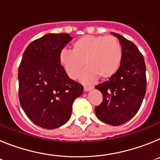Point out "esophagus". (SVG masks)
I'll use <instances>...</instances> for the list:
<instances>
[{
	"mask_svg": "<svg viewBox=\"0 0 160 160\" xmlns=\"http://www.w3.org/2000/svg\"><path fill=\"white\" fill-rule=\"evenodd\" d=\"M93 88V87L92 86H88V85H86L84 86V90L85 92H88V91H90V90H92Z\"/></svg>",
	"mask_w": 160,
	"mask_h": 160,
	"instance_id": "obj_1",
	"label": "esophagus"
}]
</instances>
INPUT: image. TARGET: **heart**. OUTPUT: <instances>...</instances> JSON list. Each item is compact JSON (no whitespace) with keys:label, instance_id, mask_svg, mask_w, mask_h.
Returning <instances> with one entry per match:
<instances>
[{"label":"heart","instance_id":"b5f03b06","mask_svg":"<svg viewBox=\"0 0 160 160\" xmlns=\"http://www.w3.org/2000/svg\"><path fill=\"white\" fill-rule=\"evenodd\" d=\"M122 60V47L113 36L85 35L72 44V51H63L59 62L70 78L76 80L85 67L84 81L100 77L109 80L118 71Z\"/></svg>","mask_w":160,"mask_h":160}]
</instances>
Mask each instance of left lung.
Wrapping results in <instances>:
<instances>
[{"label":"left lung","mask_w":160,"mask_h":160,"mask_svg":"<svg viewBox=\"0 0 160 160\" xmlns=\"http://www.w3.org/2000/svg\"><path fill=\"white\" fill-rule=\"evenodd\" d=\"M122 47V60L118 71L109 80L96 85L103 101L95 108L99 120L111 126H120L137 113L147 89L143 55L131 41L111 32Z\"/></svg>","instance_id":"8db88e82"}]
</instances>
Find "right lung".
I'll return each instance as SVG.
<instances>
[{
	"instance_id": "obj_1",
	"label": "right lung",
	"mask_w": 160,
	"mask_h": 160,
	"mask_svg": "<svg viewBox=\"0 0 160 160\" xmlns=\"http://www.w3.org/2000/svg\"><path fill=\"white\" fill-rule=\"evenodd\" d=\"M72 39L68 34H47L29 44L18 68V97L29 118L42 128L63 126L83 85L69 78L59 55Z\"/></svg>"
}]
</instances>
